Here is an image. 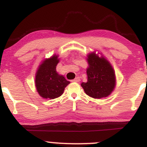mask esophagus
I'll return each instance as SVG.
<instances>
[{
  "label": "esophagus",
  "instance_id": "1",
  "mask_svg": "<svg viewBox=\"0 0 147 147\" xmlns=\"http://www.w3.org/2000/svg\"><path fill=\"white\" fill-rule=\"evenodd\" d=\"M80 81V78H79V77H78V78H75L74 80H72V82H79Z\"/></svg>",
  "mask_w": 147,
  "mask_h": 147
}]
</instances>
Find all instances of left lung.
Wrapping results in <instances>:
<instances>
[{"instance_id":"8db88e82","label":"left lung","mask_w":147,"mask_h":147,"mask_svg":"<svg viewBox=\"0 0 147 147\" xmlns=\"http://www.w3.org/2000/svg\"><path fill=\"white\" fill-rule=\"evenodd\" d=\"M87 82L82 87L87 95L95 99L106 97L110 94L115 86V75L107 60L91 53L87 59Z\"/></svg>"}]
</instances>
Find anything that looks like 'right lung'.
Masks as SVG:
<instances>
[{"mask_svg":"<svg viewBox=\"0 0 147 147\" xmlns=\"http://www.w3.org/2000/svg\"><path fill=\"white\" fill-rule=\"evenodd\" d=\"M59 63L57 56H53L40 65L35 77V86L40 95L45 99H55L60 97L69 84V81L56 72Z\"/></svg>","mask_w":147,"mask_h":147,"instance_id":"1","label":"right lung"}]
</instances>
